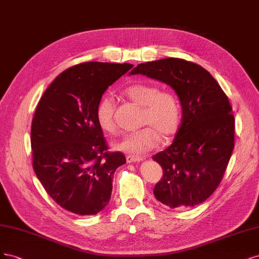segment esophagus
Wrapping results in <instances>:
<instances>
[{
  "mask_svg": "<svg viewBox=\"0 0 259 259\" xmlns=\"http://www.w3.org/2000/svg\"><path fill=\"white\" fill-rule=\"evenodd\" d=\"M127 162L131 163V162H140L143 160V157H140V156H135V155H128L126 157Z\"/></svg>",
  "mask_w": 259,
  "mask_h": 259,
  "instance_id": "34e87169",
  "label": "esophagus"
}]
</instances>
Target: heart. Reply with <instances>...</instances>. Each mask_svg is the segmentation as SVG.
Segmentation results:
<instances>
[{
    "label": "heart",
    "mask_w": 259,
    "mask_h": 259,
    "mask_svg": "<svg viewBox=\"0 0 259 259\" xmlns=\"http://www.w3.org/2000/svg\"><path fill=\"white\" fill-rule=\"evenodd\" d=\"M127 97L135 103L143 106L142 124L144 127L128 133L116 141L114 147L117 151L130 154H144L152 151L160 141L169 140L178 131L181 120L180 103L170 91L151 84H137L126 90ZM96 117L98 124L107 133L117 131L115 120V102L111 96H104L98 104Z\"/></svg>",
    "instance_id": "b5f03b06"
}]
</instances>
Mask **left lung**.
I'll use <instances>...</instances> for the list:
<instances>
[{
    "instance_id": "8db88e82",
    "label": "left lung",
    "mask_w": 259,
    "mask_h": 259,
    "mask_svg": "<svg viewBox=\"0 0 259 259\" xmlns=\"http://www.w3.org/2000/svg\"><path fill=\"white\" fill-rule=\"evenodd\" d=\"M129 74L169 85L182 107L173 143L153 156L163 170L154 188L156 199L170 208L204 202L221 183L235 146V118L227 96L202 66L179 58L141 63Z\"/></svg>"
}]
</instances>
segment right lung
Returning <instances> with one entry per match:
<instances>
[{"label": "right lung", "instance_id": "obj_1", "mask_svg": "<svg viewBox=\"0 0 259 259\" xmlns=\"http://www.w3.org/2000/svg\"><path fill=\"white\" fill-rule=\"evenodd\" d=\"M132 66L74 65L55 78L36 106L31 127L33 169L47 194L66 211L95 215L110 201L113 175L126 157L107 152L96 112L108 86Z\"/></svg>", "mask_w": 259, "mask_h": 259}]
</instances>
